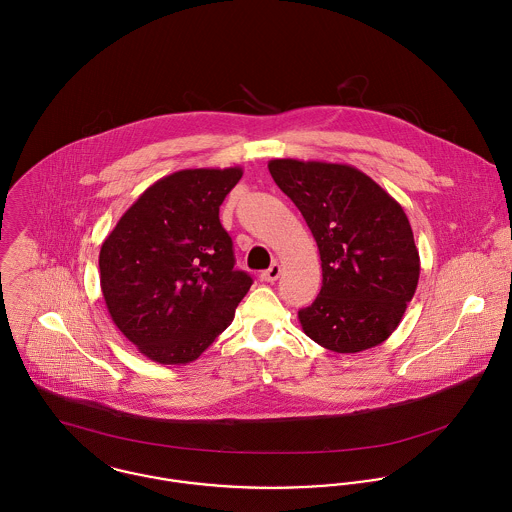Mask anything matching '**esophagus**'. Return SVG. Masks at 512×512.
I'll return each mask as SVG.
<instances>
[{"mask_svg": "<svg viewBox=\"0 0 512 512\" xmlns=\"http://www.w3.org/2000/svg\"><path fill=\"white\" fill-rule=\"evenodd\" d=\"M280 274H282V266H280V264H272L268 270L262 272L260 278H262L264 282H270V284H272V282H276V280L280 278Z\"/></svg>", "mask_w": 512, "mask_h": 512, "instance_id": "esophagus-1", "label": "esophagus"}]
</instances>
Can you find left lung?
<instances>
[{"mask_svg":"<svg viewBox=\"0 0 512 512\" xmlns=\"http://www.w3.org/2000/svg\"><path fill=\"white\" fill-rule=\"evenodd\" d=\"M268 169L320 250L322 290L298 312L304 334L338 353L383 343L399 326L421 270L401 204L349 165L274 159Z\"/></svg>","mask_w":512,"mask_h":512,"instance_id":"obj_1","label":"left lung"}]
</instances>
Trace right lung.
Instances as JSON below:
<instances>
[{
	"instance_id": "add662e5",
	"label": "right lung",
	"mask_w": 512,
	"mask_h": 512,
	"mask_svg": "<svg viewBox=\"0 0 512 512\" xmlns=\"http://www.w3.org/2000/svg\"><path fill=\"white\" fill-rule=\"evenodd\" d=\"M240 167L184 169L151 184L99 254L101 290L123 336L163 365H184L234 320L252 278L234 270L218 210Z\"/></svg>"
}]
</instances>
